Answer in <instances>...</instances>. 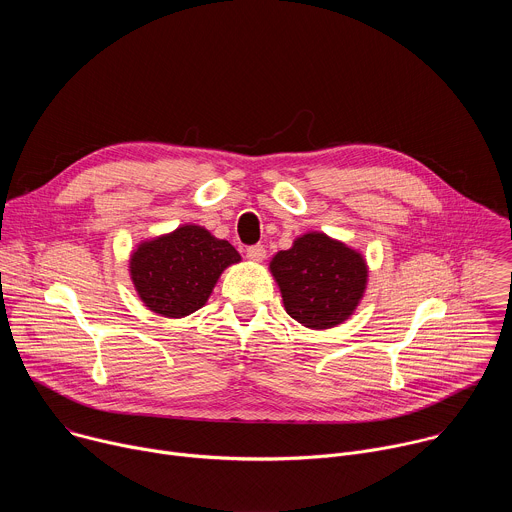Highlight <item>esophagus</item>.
Returning a JSON list of instances; mask_svg holds the SVG:
<instances>
[{
	"instance_id": "1",
	"label": "esophagus",
	"mask_w": 512,
	"mask_h": 512,
	"mask_svg": "<svg viewBox=\"0 0 512 512\" xmlns=\"http://www.w3.org/2000/svg\"><path fill=\"white\" fill-rule=\"evenodd\" d=\"M247 257L251 261H263L265 259V247L263 245H251L247 247Z\"/></svg>"
}]
</instances>
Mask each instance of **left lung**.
Instances as JSON below:
<instances>
[{"mask_svg": "<svg viewBox=\"0 0 512 512\" xmlns=\"http://www.w3.org/2000/svg\"><path fill=\"white\" fill-rule=\"evenodd\" d=\"M269 269L281 289L285 312L306 328L324 330L344 322L367 287L362 255L324 233H308L279 251Z\"/></svg>", "mask_w": 512, "mask_h": 512, "instance_id": "obj_1", "label": "left lung"}]
</instances>
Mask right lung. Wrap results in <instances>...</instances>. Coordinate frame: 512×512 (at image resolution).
Wrapping results in <instances>:
<instances>
[{
  "label": "right lung",
  "mask_w": 512,
  "mask_h": 512,
  "mask_svg": "<svg viewBox=\"0 0 512 512\" xmlns=\"http://www.w3.org/2000/svg\"><path fill=\"white\" fill-rule=\"evenodd\" d=\"M241 255L229 241L186 225L170 235L141 243L131 255V279L152 312L182 318L202 308L212 287Z\"/></svg>",
  "instance_id": "1"
}]
</instances>
